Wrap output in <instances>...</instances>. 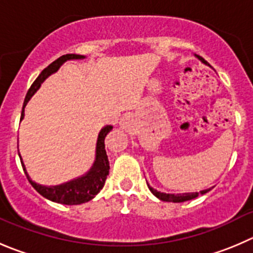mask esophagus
<instances>
[{
	"label": "esophagus",
	"mask_w": 253,
	"mask_h": 253,
	"mask_svg": "<svg viewBox=\"0 0 253 253\" xmlns=\"http://www.w3.org/2000/svg\"><path fill=\"white\" fill-rule=\"evenodd\" d=\"M131 122H133L131 115H125V117L122 119V122H120V125H122L123 129H128L131 125Z\"/></svg>",
	"instance_id": "esophagus-1"
}]
</instances>
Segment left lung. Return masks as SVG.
I'll return each mask as SVG.
<instances>
[{"label": "left lung", "instance_id": "left-lung-1", "mask_svg": "<svg viewBox=\"0 0 253 253\" xmlns=\"http://www.w3.org/2000/svg\"><path fill=\"white\" fill-rule=\"evenodd\" d=\"M197 58L200 59L203 63L208 64V62H206L204 58H201V57L197 56ZM146 184H148V182H146ZM148 187H149V190L153 192V195H155V196L158 197V199H160L161 201H167V203H184V201L192 200V199L197 197L200 194L204 195V194H206V192H209L211 189H212V187H211V189L203 190V191H200V192H185V194H165V192H160V191H158V190L153 189L151 186H149V184H148Z\"/></svg>", "mask_w": 253, "mask_h": 253}]
</instances>
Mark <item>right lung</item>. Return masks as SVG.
<instances>
[{"mask_svg": "<svg viewBox=\"0 0 253 253\" xmlns=\"http://www.w3.org/2000/svg\"><path fill=\"white\" fill-rule=\"evenodd\" d=\"M83 58H85V57L81 56V54H64V56L59 57V58L56 59L54 62H52L47 68L43 69V71L41 72L40 76L37 77V79L33 82L31 88L28 89L27 94H26L25 103H23L22 108V114H21V120L25 117L26 104H27L28 100L31 99V97L37 92V89L40 88L41 83H42L48 76H50L52 73L58 71L59 67H61L66 61ZM112 129V125H107V126H104V128L100 130L97 140V149H95V161L94 164H93V167L90 168V170H89L85 175H83V176L81 177H77V179L74 180H71V181L68 182H64V184L57 185V186H43V185H40L31 180L27 171H26L25 164H23V161L21 160L23 171H25L28 181L31 182V185H32L33 187H35L36 191L40 192L43 197L53 201V203L63 204V205H81V204L90 201L93 197H95V195L103 189V186H104L105 184V180H107V176L109 175V160H108L107 151H105L104 140L105 136L108 135V133H110Z\"/></svg>", "mask_w": 253, "mask_h": 253, "instance_id": "obj_1", "label": "right lung"}]
</instances>
